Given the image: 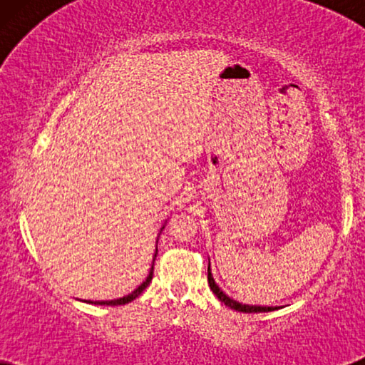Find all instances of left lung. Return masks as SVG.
<instances>
[{"label": "left lung", "instance_id": "1", "mask_svg": "<svg viewBox=\"0 0 365 365\" xmlns=\"http://www.w3.org/2000/svg\"><path fill=\"white\" fill-rule=\"evenodd\" d=\"M207 282H209V287H211V291L216 294V297L219 299V301L226 304L227 307L234 309V311H239V312H271V311H276V309H277V307H272V306L267 307V306H251V304H241V302L234 301L232 297H229L227 294L217 286L216 281H214L212 272H211V261H209V266H207Z\"/></svg>", "mask_w": 365, "mask_h": 365}]
</instances>
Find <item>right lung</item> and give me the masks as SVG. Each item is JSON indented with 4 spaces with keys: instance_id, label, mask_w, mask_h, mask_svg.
I'll return each mask as SVG.
<instances>
[{
    "instance_id": "1",
    "label": "right lung",
    "mask_w": 365,
    "mask_h": 365,
    "mask_svg": "<svg viewBox=\"0 0 365 365\" xmlns=\"http://www.w3.org/2000/svg\"><path fill=\"white\" fill-rule=\"evenodd\" d=\"M164 226H166V222L163 224L161 231H163V229H164ZM156 256H158V241H156V252H154V257H153V266H151V269H149V274H148V277L144 279L141 286H138L136 289H134V291H133L131 294H128V296H123V297H118V299H113V301H86V302H89V304H98V306H121V304H128V302L134 301V299H136V297L139 296V294H141V292L144 291V289H146V287L149 286V282L153 281L154 259H156Z\"/></svg>"
}]
</instances>
